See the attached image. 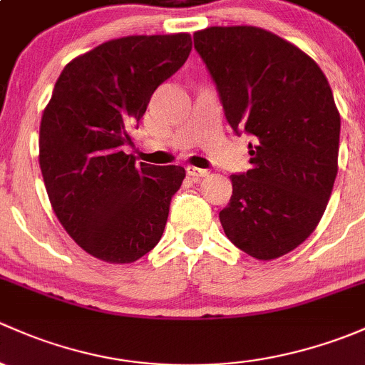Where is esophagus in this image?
<instances>
[{
  "label": "esophagus",
  "instance_id": "34e87169",
  "mask_svg": "<svg viewBox=\"0 0 365 365\" xmlns=\"http://www.w3.org/2000/svg\"><path fill=\"white\" fill-rule=\"evenodd\" d=\"M186 172H187V175H191V178H195V179H202V178H205V175H209L207 170H204V168H198V167H187Z\"/></svg>",
  "mask_w": 365,
  "mask_h": 365
}]
</instances>
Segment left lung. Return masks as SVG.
<instances>
[{"instance_id":"1","label":"left lung","mask_w":365,"mask_h":365,"mask_svg":"<svg viewBox=\"0 0 365 365\" xmlns=\"http://www.w3.org/2000/svg\"><path fill=\"white\" fill-rule=\"evenodd\" d=\"M235 133L253 135L251 168L230 175L227 237L258 260L313 234L337 175L341 118L320 66L274 33L212 26L193 35Z\"/></svg>"}]
</instances>
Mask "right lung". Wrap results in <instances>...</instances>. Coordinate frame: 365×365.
Returning <instances> with one entry per match:
<instances>
[{
	"mask_svg": "<svg viewBox=\"0 0 365 365\" xmlns=\"http://www.w3.org/2000/svg\"><path fill=\"white\" fill-rule=\"evenodd\" d=\"M191 52L187 33L125 36L65 66L40 123V168L59 223L84 251L131 264L160 242L182 167L135 163L133 144L158 86Z\"/></svg>",
	"mask_w": 365,
	"mask_h": 365,
	"instance_id": "add662e5",
	"label": "right lung"
}]
</instances>
